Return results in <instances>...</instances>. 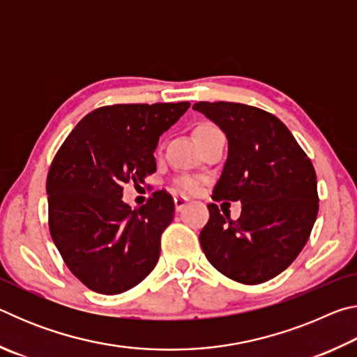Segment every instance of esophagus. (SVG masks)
<instances>
[{
    "label": "esophagus",
    "instance_id": "esophagus-1",
    "mask_svg": "<svg viewBox=\"0 0 357 357\" xmlns=\"http://www.w3.org/2000/svg\"><path fill=\"white\" fill-rule=\"evenodd\" d=\"M189 203H190L189 198H185V197H174V209H176L178 213H179V211H183Z\"/></svg>",
    "mask_w": 357,
    "mask_h": 357
}]
</instances>
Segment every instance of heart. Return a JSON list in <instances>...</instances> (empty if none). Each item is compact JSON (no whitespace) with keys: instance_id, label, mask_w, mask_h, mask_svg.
Wrapping results in <instances>:
<instances>
[{"instance_id":"1","label":"heart","mask_w":357,"mask_h":357,"mask_svg":"<svg viewBox=\"0 0 357 357\" xmlns=\"http://www.w3.org/2000/svg\"><path fill=\"white\" fill-rule=\"evenodd\" d=\"M211 129H215L213 124H209V123L200 124V126H198V128L195 129V135H197V134H203V132L211 130ZM179 185L183 187V189H184L185 192H195V190H197V183H195V181H193V179H189V178L181 179V181H179Z\"/></svg>"}]
</instances>
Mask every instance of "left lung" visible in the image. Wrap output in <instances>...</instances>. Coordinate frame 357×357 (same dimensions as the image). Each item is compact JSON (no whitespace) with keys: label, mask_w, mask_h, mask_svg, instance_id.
<instances>
[{"label":"left lung","mask_w":357,"mask_h":357,"mask_svg":"<svg viewBox=\"0 0 357 357\" xmlns=\"http://www.w3.org/2000/svg\"><path fill=\"white\" fill-rule=\"evenodd\" d=\"M222 129L228 155L213 200L241 202L238 220L208 204L200 233L214 268L245 285L279 275L304 249L318 214L317 173L291 132L274 114L236 102H197Z\"/></svg>","instance_id":"8db88e82"}]
</instances>
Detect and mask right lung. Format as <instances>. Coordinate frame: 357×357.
<instances>
[{"label":"right lung","mask_w":357,"mask_h":357,"mask_svg":"<svg viewBox=\"0 0 357 357\" xmlns=\"http://www.w3.org/2000/svg\"><path fill=\"white\" fill-rule=\"evenodd\" d=\"M189 107H100L75 126L53 159L47 176L52 239L70 273L93 291H128L157 264L173 198L157 190L132 209L123 202V185L144 183L155 172L159 137Z\"/></svg>","instance_id":"add662e5"}]
</instances>
